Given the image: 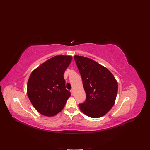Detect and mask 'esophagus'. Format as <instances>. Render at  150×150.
I'll use <instances>...</instances> for the list:
<instances>
[{
	"mask_svg": "<svg viewBox=\"0 0 150 150\" xmlns=\"http://www.w3.org/2000/svg\"><path fill=\"white\" fill-rule=\"evenodd\" d=\"M71 93L72 95H74V89H72V90H71Z\"/></svg>",
	"mask_w": 150,
	"mask_h": 150,
	"instance_id": "34e87169",
	"label": "esophagus"
}]
</instances>
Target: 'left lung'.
Wrapping results in <instances>:
<instances>
[{"mask_svg": "<svg viewBox=\"0 0 150 150\" xmlns=\"http://www.w3.org/2000/svg\"><path fill=\"white\" fill-rule=\"evenodd\" d=\"M74 59L87 98L83 103L79 104V108L90 117H101L115 103L117 82L109 69L94 60L78 55L74 56Z\"/></svg>", "mask_w": 150, "mask_h": 150, "instance_id": "1", "label": "left lung"}]
</instances>
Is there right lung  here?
I'll list each match as a JSON object with an SVG mask.
<instances>
[{
	"mask_svg": "<svg viewBox=\"0 0 150 150\" xmlns=\"http://www.w3.org/2000/svg\"><path fill=\"white\" fill-rule=\"evenodd\" d=\"M72 56H55L35 68L27 83V95L36 110L52 117L60 112L71 96L65 88L63 74L72 61Z\"/></svg>",
	"mask_w": 150,
	"mask_h": 150,
	"instance_id": "add662e5",
	"label": "right lung"
}]
</instances>
